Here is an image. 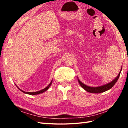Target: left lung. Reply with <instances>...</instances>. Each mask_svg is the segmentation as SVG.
Wrapping results in <instances>:
<instances>
[{
  "instance_id": "left-lung-1",
  "label": "left lung",
  "mask_w": 128,
  "mask_h": 128,
  "mask_svg": "<svg viewBox=\"0 0 128 128\" xmlns=\"http://www.w3.org/2000/svg\"><path fill=\"white\" fill-rule=\"evenodd\" d=\"M121 69H122V68H121ZM121 69L120 73H118V76L116 77L115 79L113 81L110 82V83H108L103 86H98V87H96V88H92V87H90V86H88L87 85H85V84H84L83 83H82L79 80H78V81L80 85H81V87L83 88H84L86 91H87V92H92V93H101V92H104L107 90H110V88H111L114 85V84H116V82L118 80L119 77H120Z\"/></svg>"
}]
</instances>
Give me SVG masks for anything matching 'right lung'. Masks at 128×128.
Returning <instances> with one entry per match:
<instances>
[{
	"label": "right lung",
	"mask_w": 128,
	"mask_h": 128,
	"mask_svg": "<svg viewBox=\"0 0 128 128\" xmlns=\"http://www.w3.org/2000/svg\"><path fill=\"white\" fill-rule=\"evenodd\" d=\"M52 81H51V82H50V84L49 85H48V86H47L46 88H43V89H42V90H40V91H38V92H24V91L21 90V89H20V88H19V89H20V90L21 91V92H23L25 93V94H30V95H36V94H40V93H42V92H46V90H48V88H50V86H51V84H52Z\"/></svg>",
	"instance_id": "obj_1"
}]
</instances>
